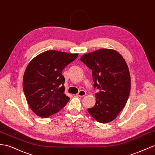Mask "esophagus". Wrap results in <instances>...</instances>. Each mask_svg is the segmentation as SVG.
<instances>
[{"instance_id": "34e87169", "label": "esophagus", "mask_w": 155, "mask_h": 155, "mask_svg": "<svg viewBox=\"0 0 155 155\" xmlns=\"http://www.w3.org/2000/svg\"><path fill=\"white\" fill-rule=\"evenodd\" d=\"M76 95L79 97H83L86 95V92L85 91H80Z\"/></svg>"}]
</instances>
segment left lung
Returning <instances> with one entry per match:
<instances>
[{
	"label": "left lung",
	"mask_w": 155,
	"mask_h": 155,
	"mask_svg": "<svg viewBox=\"0 0 155 155\" xmlns=\"http://www.w3.org/2000/svg\"><path fill=\"white\" fill-rule=\"evenodd\" d=\"M80 61L92 70L95 93L94 107L89 114L101 123L114 120L126 105L130 91L128 65L115 49H100L82 55Z\"/></svg>",
	"instance_id": "left-lung-1"
}]
</instances>
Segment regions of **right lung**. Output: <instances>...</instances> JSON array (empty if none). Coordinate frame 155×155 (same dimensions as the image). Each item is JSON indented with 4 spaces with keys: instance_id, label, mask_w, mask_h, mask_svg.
Masks as SVG:
<instances>
[{
    "instance_id": "right-lung-1",
    "label": "right lung",
    "mask_w": 155,
    "mask_h": 155,
    "mask_svg": "<svg viewBox=\"0 0 155 155\" xmlns=\"http://www.w3.org/2000/svg\"><path fill=\"white\" fill-rule=\"evenodd\" d=\"M78 53L56 50L41 53L29 62L25 71L23 88L31 110L46 118L59 111L70 98L64 93L62 71L74 61Z\"/></svg>"
}]
</instances>
